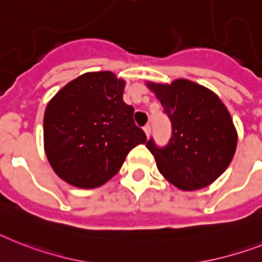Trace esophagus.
<instances>
[{
  "label": "esophagus",
  "instance_id": "34e87169",
  "mask_svg": "<svg viewBox=\"0 0 262 262\" xmlns=\"http://www.w3.org/2000/svg\"><path fill=\"white\" fill-rule=\"evenodd\" d=\"M144 132H145L146 137H149V136H150V125H146V126L144 127Z\"/></svg>",
  "mask_w": 262,
  "mask_h": 262
}]
</instances>
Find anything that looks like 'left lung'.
Returning a JSON list of instances; mask_svg holds the SVG:
<instances>
[{"instance_id":"left-lung-1","label":"left lung","mask_w":262,"mask_h":262,"mask_svg":"<svg viewBox=\"0 0 262 262\" xmlns=\"http://www.w3.org/2000/svg\"><path fill=\"white\" fill-rule=\"evenodd\" d=\"M145 84L172 124L167 146L146 142L157 169L179 190L210 186L226 171L237 149V129L225 103L214 91L188 79Z\"/></svg>"}]
</instances>
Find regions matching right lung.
I'll use <instances>...</instances> for the list:
<instances>
[{"mask_svg": "<svg viewBox=\"0 0 262 262\" xmlns=\"http://www.w3.org/2000/svg\"><path fill=\"white\" fill-rule=\"evenodd\" d=\"M125 80L110 71L86 72L57 91L44 113V150L60 179L95 188L120 171L146 136L122 99Z\"/></svg>", "mask_w": 262, "mask_h": 262, "instance_id": "obj_1", "label": "right lung"}]
</instances>
